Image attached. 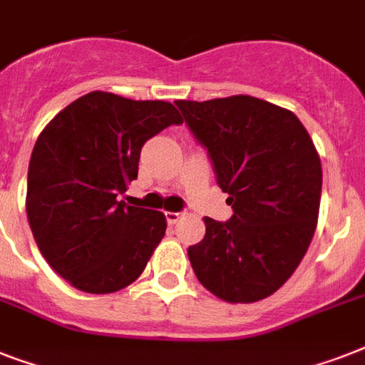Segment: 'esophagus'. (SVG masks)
Segmentation results:
<instances>
[{"label": "esophagus", "mask_w": 365, "mask_h": 365, "mask_svg": "<svg viewBox=\"0 0 365 365\" xmlns=\"http://www.w3.org/2000/svg\"><path fill=\"white\" fill-rule=\"evenodd\" d=\"M165 217L168 225H174V223H178L182 220V214H180V212H165Z\"/></svg>", "instance_id": "34e87169"}]
</instances>
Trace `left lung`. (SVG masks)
<instances>
[{
	"mask_svg": "<svg viewBox=\"0 0 365 365\" xmlns=\"http://www.w3.org/2000/svg\"><path fill=\"white\" fill-rule=\"evenodd\" d=\"M229 195L227 222L205 217L206 235L187 255L199 282L229 303L274 294L303 259L317 229L322 166L292 111L237 94L176 100Z\"/></svg>",
	"mask_w": 365,
	"mask_h": 365,
	"instance_id": "left-lung-1",
	"label": "left lung"
}]
</instances>
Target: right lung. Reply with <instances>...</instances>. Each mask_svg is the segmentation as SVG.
<instances>
[{
	"label": "right lung",
	"mask_w": 365,
	"mask_h": 365,
	"mask_svg": "<svg viewBox=\"0 0 365 365\" xmlns=\"http://www.w3.org/2000/svg\"><path fill=\"white\" fill-rule=\"evenodd\" d=\"M163 100L94 91L60 111L37 138L26 214L37 248L73 288L111 294L143 272L165 237V214L126 206L143 143L182 125Z\"/></svg>",
	"instance_id": "add662e5"
}]
</instances>
